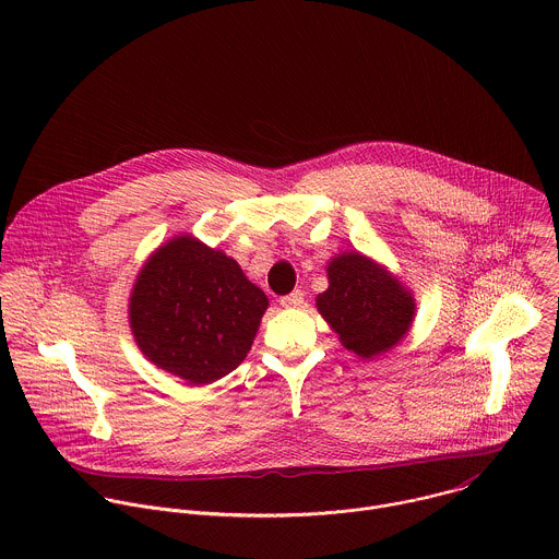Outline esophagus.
<instances>
[{"label": "esophagus", "mask_w": 559, "mask_h": 559, "mask_svg": "<svg viewBox=\"0 0 559 559\" xmlns=\"http://www.w3.org/2000/svg\"><path fill=\"white\" fill-rule=\"evenodd\" d=\"M302 292L300 289H294V292H289L287 296H281V305L283 307H300L302 305Z\"/></svg>", "instance_id": "esophagus-1"}]
</instances>
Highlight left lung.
<instances>
[{
  "label": "left lung",
  "instance_id": "1",
  "mask_svg": "<svg viewBox=\"0 0 559 559\" xmlns=\"http://www.w3.org/2000/svg\"><path fill=\"white\" fill-rule=\"evenodd\" d=\"M328 276L330 287L318 294L316 307L347 349L371 358L407 334L414 298L382 267L352 252L334 259Z\"/></svg>",
  "mask_w": 559,
  "mask_h": 559
}]
</instances>
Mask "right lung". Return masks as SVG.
I'll return each mask as SVG.
<instances>
[{
    "label": "right lung",
    "instance_id": "right-lung-1",
    "mask_svg": "<svg viewBox=\"0 0 559 559\" xmlns=\"http://www.w3.org/2000/svg\"><path fill=\"white\" fill-rule=\"evenodd\" d=\"M267 296L234 259L181 236L141 270L130 325L141 352L190 384H210L241 365Z\"/></svg>",
    "mask_w": 559,
    "mask_h": 559
}]
</instances>
